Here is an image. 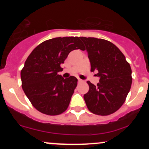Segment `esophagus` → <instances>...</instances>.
Instances as JSON below:
<instances>
[{
	"label": "esophagus",
	"mask_w": 149,
	"mask_h": 149,
	"mask_svg": "<svg viewBox=\"0 0 149 149\" xmlns=\"http://www.w3.org/2000/svg\"><path fill=\"white\" fill-rule=\"evenodd\" d=\"M78 81H79V83H81V82H83V81H82L81 79H78Z\"/></svg>",
	"instance_id": "1"
}]
</instances>
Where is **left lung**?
Instances as JSON below:
<instances>
[{
	"label": "left lung",
	"instance_id": "1",
	"mask_svg": "<svg viewBox=\"0 0 149 149\" xmlns=\"http://www.w3.org/2000/svg\"><path fill=\"white\" fill-rule=\"evenodd\" d=\"M85 45L91 71L97 72V85L87 81L89 90L84 95L88 110L98 115H108L120 108L132 84V70L123 52L107 40L79 37Z\"/></svg>",
	"mask_w": 149,
	"mask_h": 149
}]
</instances>
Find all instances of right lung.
<instances>
[{"label":"right lung","mask_w":149,"mask_h":149,"mask_svg":"<svg viewBox=\"0 0 149 149\" xmlns=\"http://www.w3.org/2000/svg\"><path fill=\"white\" fill-rule=\"evenodd\" d=\"M84 49L78 37H56L36 47L21 71L22 88L33 106L48 115H58L67 109L78 79L58 75L68 54Z\"/></svg>","instance_id":"add662e5"}]
</instances>
